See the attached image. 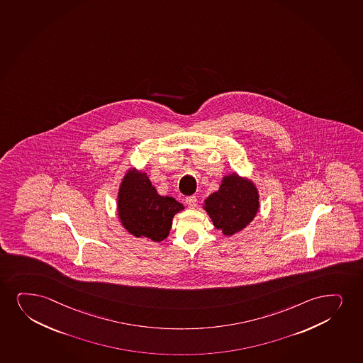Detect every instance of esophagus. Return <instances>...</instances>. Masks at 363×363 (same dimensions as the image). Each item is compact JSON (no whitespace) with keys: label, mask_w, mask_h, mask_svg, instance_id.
I'll use <instances>...</instances> for the list:
<instances>
[{"label":"esophagus","mask_w":363,"mask_h":363,"mask_svg":"<svg viewBox=\"0 0 363 363\" xmlns=\"http://www.w3.org/2000/svg\"><path fill=\"white\" fill-rule=\"evenodd\" d=\"M186 204H187L188 208L194 209L197 206V198L194 197V196L186 198Z\"/></svg>","instance_id":"obj_1"}]
</instances>
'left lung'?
I'll return each instance as SVG.
<instances>
[{"label":"left lung","mask_w":363,"mask_h":363,"mask_svg":"<svg viewBox=\"0 0 363 363\" xmlns=\"http://www.w3.org/2000/svg\"><path fill=\"white\" fill-rule=\"evenodd\" d=\"M259 192L255 182L238 172L225 175L216 192L206 197L203 209L215 228L233 236L251 224L259 211Z\"/></svg>","instance_id":"8db88e82"}]
</instances>
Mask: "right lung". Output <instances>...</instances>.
<instances>
[{"instance_id":"add662e5","label":"right lung","mask_w":363,"mask_h":363,"mask_svg":"<svg viewBox=\"0 0 363 363\" xmlns=\"http://www.w3.org/2000/svg\"><path fill=\"white\" fill-rule=\"evenodd\" d=\"M184 206L169 196H160L147 172L125 171L117 193V215L135 238L162 242L170 233L172 219Z\"/></svg>"}]
</instances>
